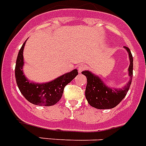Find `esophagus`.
Returning a JSON list of instances; mask_svg holds the SVG:
<instances>
[{"instance_id": "esophagus-1", "label": "esophagus", "mask_w": 146, "mask_h": 146, "mask_svg": "<svg viewBox=\"0 0 146 146\" xmlns=\"http://www.w3.org/2000/svg\"><path fill=\"white\" fill-rule=\"evenodd\" d=\"M86 69V66L85 65V64H80V66H79V67H78V70H79V72H82V71L85 70Z\"/></svg>"}]
</instances>
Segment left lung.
Returning a JSON list of instances; mask_svg holds the SVG:
<instances>
[{
	"mask_svg": "<svg viewBox=\"0 0 146 146\" xmlns=\"http://www.w3.org/2000/svg\"><path fill=\"white\" fill-rule=\"evenodd\" d=\"M129 53L130 64L129 66V75L130 80L123 89H110L106 86L102 80L89 71H83L82 73L87 78L86 88V98L92 107L98 109L113 108L122 101L129 90L133 79V58L129 48L124 46Z\"/></svg>",
	"mask_w": 146,
	"mask_h": 146,
	"instance_id": "8db88e82",
	"label": "left lung"
}]
</instances>
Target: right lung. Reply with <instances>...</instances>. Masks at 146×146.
<instances>
[{
  "label": "right lung",
  "mask_w": 146,
  "mask_h": 146,
  "mask_svg": "<svg viewBox=\"0 0 146 146\" xmlns=\"http://www.w3.org/2000/svg\"><path fill=\"white\" fill-rule=\"evenodd\" d=\"M26 42L19 50L16 62L15 76L19 91L26 100L33 104L52 106L61 98L64 87L78 75L77 70L71 71L57 78L51 82L36 84L29 82L23 73V49Z\"/></svg>",
  "instance_id": "right-lung-1"
}]
</instances>
